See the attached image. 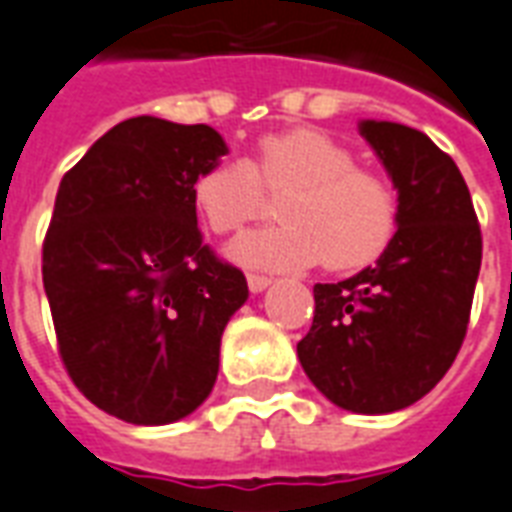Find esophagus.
<instances>
[{
	"instance_id": "obj_1",
	"label": "esophagus",
	"mask_w": 512,
	"mask_h": 512,
	"mask_svg": "<svg viewBox=\"0 0 512 512\" xmlns=\"http://www.w3.org/2000/svg\"><path fill=\"white\" fill-rule=\"evenodd\" d=\"M272 278H267V275H256V272H248V288H251L253 294H261L264 288L270 286Z\"/></svg>"
}]
</instances>
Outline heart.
Listing matches in <instances>:
<instances>
[{
	"instance_id": "heart-1",
	"label": "heart",
	"mask_w": 512,
	"mask_h": 512,
	"mask_svg": "<svg viewBox=\"0 0 512 512\" xmlns=\"http://www.w3.org/2000/svg\"><path fill=\"white\" fill-rule=\"evenodd\" d=\"M264 188L288 191L280 224L245 234L232 259L245 267L359 270L386 251L399 224L394 186L356 167L343 142L318 129H288L256 142L253 164L221 159L194 178L191 199L207 229L234 234L264 210Z\"/></svg>"
}]
</instances>
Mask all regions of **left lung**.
<instances>
[{
	"label": "left lung",
	"mask_w": 512,
	"mask_h": 512,
	"mask_svg": "<svg viewBox=\"0 0 512 512\" xmlns=\"http://www.w3.org/2000/svg\"><path fill=\"white\" fill-rule=\"evenodd\" d=\"M359 132L397 188V234L372 267L315 283L297 356L329 402L380 416L426 397L451 370L483 240L459 167L424 132L391 121H361Z\"/></svg>",
	"instance_id": "8db88e82"
}]
</instances>
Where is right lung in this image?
<instances>
[{"label": "right lung", "mask_w": 512, "mask_h": 512, "mask_svg": "<svg viewBox=\"0 0 512 512\" xmlns=\"http://www.w3.org/2000/svg\"><path fill=\"white\" fill-rule=\"evenodd\" d=\"M229 148L213 126L121 121L61 178L42 283L64 367L99 410L161 426L215 386L248 283L202 242L191 186Z\"/></svg>", "instance_id": "obj_1"}]
</instances>
